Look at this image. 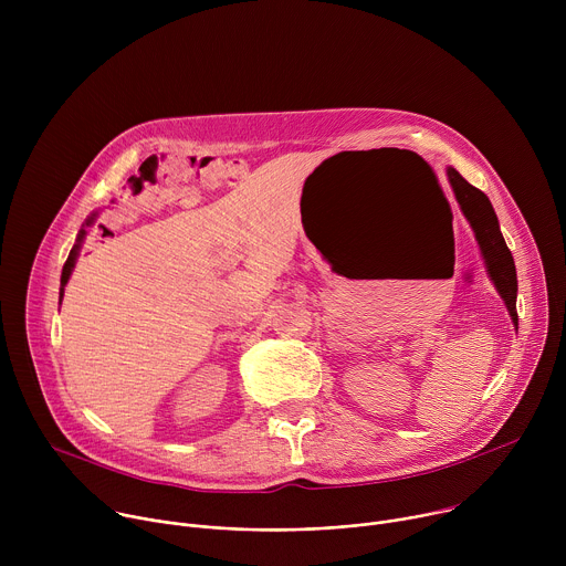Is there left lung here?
Segmentation results:
<instances>
[{
  "label": "left lung",
  "mask_w": 566,
  "mask_h": 566,
  "mask_svg": "<svg viewBox=\"0 0 566 566\" xmlns=\"http://www.w3.org/2000/svg\"><path fill=\"white\" fill-rule=\"evenodd\" d=\"M446 172H448V181L452 186L454 199L474 232L483 266H486L491 282L495 284L500 297L504 300V304L509 308L513 325L517 327V306H515L517 304V271H515L513 255L504 241V234L500 230V221L493 210V203L481 190L470 186L454 168H448Z\"/></svg>",
  "instance_id": "obj_1"
}]
</instances>
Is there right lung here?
<instances>
[{
    "mask_svg": "<svg viewBox=\"0 0 566 566\" xmlns=\"http://www.w3.org/2000/svg\"><path fill=\"white\" fill-rule=\"evenodd\" d=\"M96 217H98V212H92V214L85 219L83 228H80V232H77V237H75V244H73L71 253H69V258H66V262H64V266H62V277H60V302H62V295H64V286H66V282H69V277H71V273H73V269H75V262H77L80 249H83V241H85V237H87V228H90V226H94Z\"/></svg>",
    "mask_w": 566,
    "mask_h": 566,
    "instance_id": "1",
    "label": "right lung"
}]
</instances>
